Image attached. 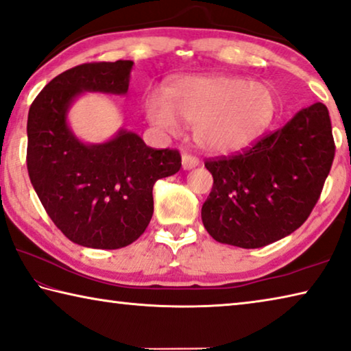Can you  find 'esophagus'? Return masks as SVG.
I'll return each mask as SVG.
<instances>
[{
  "label": "esophagus",
  "mask_w": 351,
  "mask_h": 351,
  "mask_svg": "<svg viewBox=\"0 0 351 351\" xmlns=\"http://www.w3.org/2000/svg\"><path fill=\"white\" fill-rule=\"evenodd\" d=\"M199 165V158L194 157L191 154H183L182 155V166L183 169H193Z\"/></svg>",
  "instance_id": "esophagus-1"
}]
</instances>
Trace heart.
I'll use <instances>...</instances> for the list:
<instances>
[{
    "label": "heart",
    "mask_w": 351,
    "mask_h": 351,
    "mask_svg": "<svg viewBox=\"0 0 351 351\" xmlns=\"http://www.w3.org/2000/svg\"><path fill=\"white\" fill-rule=\"evenodd\" d=\"M147 118L166 132L180 121L194 125V140L204 151L233 152L249 145L272 123L277 97L266 82L239 76H194L176 82L168 99L152 95Z\"/></svg>",
    "instance_id": "heart-1"
}]
</instances>
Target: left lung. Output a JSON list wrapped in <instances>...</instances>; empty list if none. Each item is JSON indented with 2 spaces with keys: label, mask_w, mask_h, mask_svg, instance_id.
I'll return each mask as SVG.
<instances>
[{
  "label": "left lung",
  "mask_w": 351,
  "mask_h": 351,
  "mask_svg": "<svg viewBox=\"0 0 351 351\" xmlns=\"http://www.w3.org/2000/svg\"><path fill=\"white\" fill-rule=\"evenodd\" d=\"M335 152L328 108L315 102L243 152L206 158L213 176L202 205L206 232L243 249L288 237L317 204Z\"/></svg>",
  "instance_id": "left-lung-1"
}]
</instances>
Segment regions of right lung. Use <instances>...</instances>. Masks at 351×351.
Returning <instances> with one entry per match:
<instances>
[{
    "instance_id": "obj_1",
    "label": "right lung",
    "mask_w": 351,
    "mask_h": 351,
    "mask_svg": "<svg viewBox=\"0 0 351 351\" xmlns=\"http://www.w3.org/2000/svg\"><path fill=\"white\" fill-rule=\"evenodd\" d=\"M134 62L82 63L56 76L27 114V172L40 202L65 237L91 249H121L145 233L155 182L182 166L177 149H152L121 130L102 145H84L66 124L82 91L124 95Z\"/></svg>"
}]
</instances>
